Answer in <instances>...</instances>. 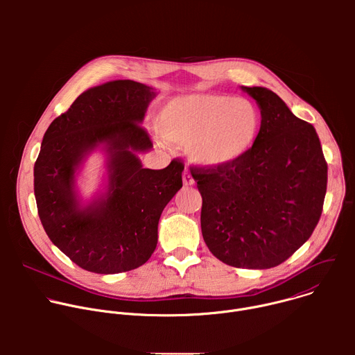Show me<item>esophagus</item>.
<instances>
[{"label": "esophagus", "mask_w": 355, "mask_h": 355, "mask_svg": "<svg viewBox=\"0 0 355 355\" xmlns=\"http://www.w3.org/2000/svg\"><path fill=\"white\" fill-rule=\"evenodd\" d=\"M182 182H184V185H187V187L195 184V180H193V177L191 175V173H189L188 170H185V171L182 173Z\"/></svg>", "instance_id": "obj_1"}]
</instances>
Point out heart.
<instances>
[{
  "mask_svg": "<svg viewBox=\"0 0 355 355\" xmlns=\"http://www.w3.org/2000/svg\"><path fill=\"white\" fill-rule=\"evenodd\" d=\"M157 125L170 141L188 143L192 160L223 167L241 159L256 143L261 115L247 98L189 94L170 99Z\"/></svg>",
  "mask_w": 355,
  "mask_h": 355,
  "instance_id": "obj_1",
  "label": "heart"
}]
</instances>
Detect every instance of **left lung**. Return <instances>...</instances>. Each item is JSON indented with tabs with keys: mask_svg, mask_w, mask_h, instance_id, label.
<instances>
[{
	"mask_svg": "<svg viewBox=\"0 0 355 355\" xmlns=\"http://www.w3.org/2000/svg\"><path fill=\"white\" fill-rule=\"evenodd\" d=\"M241 89L261 111L256 143L229 166L192 167V177L212 254L236 268L264 270L288 260L312 236L323 211L327 163L315 128L275 92Z\"/></svg>",
	"mask_w": 355,
	"mask_h": 355,
	"instance_id": "left-lung-1",
	"label": "left lung"
}]
</instances>
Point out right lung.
I'll list each match as a JSON object with an SVG mask.
<instances>
[{
  "mask_svg": "<svg viewBox=\"0 0 355 355\" xmlns=\"http://www.w3.org/2000/svg\"><path fill=\"white\" fill-rule=\"evenodd\" d=\"M153 88L115 80L84 91L47 128L33 167L37 214L49 239L83 270L118 274L143 266L157 245L163 209L182 187L184 164L143 168L136 153L153 147L140 125ZM104 144L107 193L83 209L75 171Z\"/></svg>",
  "mask_w": 355,
  "mask_h": 355,
  "instance_id": "obj_1",
  "label": "right lung"
}]
</instances>
